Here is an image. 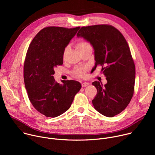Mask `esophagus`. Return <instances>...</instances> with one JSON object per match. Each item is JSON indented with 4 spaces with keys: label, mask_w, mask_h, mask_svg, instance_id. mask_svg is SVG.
Returning a JSON list of instances; mask_svg holds the SVG:
<instances>
[{
    "label": "esophagus",
    "mask_w": 155,
    "mask_h": 155,
    "mask_svg": "<svg viewBox=\"0 0 155 155\" xmlns=\"http://www.w3.org/2000/svg\"><path fill=\"white\" fill-rule=\"evenodd\" d=\"M88 85H89V83H87V82H84V83H81V86H82V87H86V86H87Z\"/></svg>",
    "instance_id": "esophagus-1"
}]
</instances>
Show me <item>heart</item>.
<instances>
[{"instance_id":"heart-1","label":"heart","mask_w":155,"mask_h":155,"mask_svg":"<svg viewBox=\"0 0 155 155\" xmlns=\"http://www.w3.org/2000/svg\"><path fill=\"white\" fill-rule=\"evenodd\" d=\"M76 47L80 52H82L88 48H91V46L87 41L84 40H80L77 41L76 44ZM69 47H66L65 48L62 54V59L64 60L65 59L66 56H67V54L69 52ZM74 74L77 77H80V78H83L86 76V72L83 69H77L74 71Z\"/></svg>"}]
</instances>
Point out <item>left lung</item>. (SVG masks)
I'll use <instances>...</instances> for the list:
<instances>
[{
	"instance_id": "obj_1",
	"label": "left lung",
	"mask_w": 155,
	"mask_h": 155,
	"mask_svg": "<svg viewBox=\"0 0 155 155\" xmlns=\"http://www.w3.org/2000/svg\"><path fill=\"white\" fill-rule=\"evenodd\" d=\"M78 37H83L94 49V69L101 66L107 83L93 82L97 94L92 101L102 115L113 117L126 108L134 94L136 69L130 48L123 34L115 27L99 25L82 27Z\"/></svg>"
}]
</instances>
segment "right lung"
<instances>
[{
	"mask_svg": "<svg viewBox=\"0 0 155 155\" xmlns=\"http://www.w3.org/2000/svg\"><path fill=\"white\" fill-rule=\"evenodd\" d=\"M80 27L50 26L42 29L28 48L24 64V81L34 107L47 117H57L71 107L81 87L75 80L57 83L54 68L63 64L62 54Z\"/></svg>",
	"mask_w": 155,
	"mask_h": 155,
	"instance_id": "obj_1",
	"label": "right lung"
}]
</instances>
